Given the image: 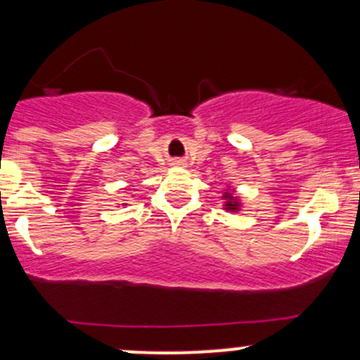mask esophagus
I'll use <instances>...</instances> for the list:
<instances>
[{"mask_svg": "<svg viewBox=\"0 0 360 360\" xmlns=\"http://www.w3.org/2000/svg\"><path fill=\"white\" fill-rule=\"evenodd\" d=\"M172 165L174 167H186V162H184V160H181V158H176L172 162Z\"/></svg>", "mask_w": 360, "mask_h": 360, "instance_id": "1", "label": "esophagus"}]
</instances>
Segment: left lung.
Segmentation results:
<instances>
[{
  "label": "left lung",
  "instance_id": "left-lung-1",
  "mask_svg": "<svg viewBox=\"0 0 360 360\" xmlns=\"http://www.w3.org/2000/svg\"><path fill=\"white\" fill-rule=\"evenodd\" d=\"M223 209L226 210V212H240L242 210V200L240 197L237 195V191L233 190L231 186H226V190H224L223 193Z\"/></svg>",
  "mask_w": 360,
  "mask_h": 360
}]
</instances>
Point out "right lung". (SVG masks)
<instances>
[{
  "label": "right lung",
  "instance_id": "1",
  "mask_svg": "<svg viewBox=\"0 0 360 360\" xmlns=\"http://www.w3.org/2000/svg\"><path fill=\"white\" fill-rule=\"evenodd\" d=\"M122 205H127V203H122Z\"/></svg>",
  "mask_w": 360,
  "mask_h": 360
}]
</instances>
